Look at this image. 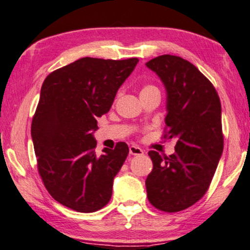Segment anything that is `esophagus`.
Instances as JSON below:
<instances>
[{
    "label": "esophagus",
    "mask_w": 250,
    "mask_h": 250,
    "mask_svg": "<svg viewBox=\"0 0 250 250\" xmlns=\"http://www.w3.org/2000/svg\"><path fill=\"white\" fill-rule=\"evenodd\" d=\"M130 154L131 155H143L144 151L138 146H131L130 147Z\"/></svg>",
    "instance_id": "34e87169"
}]
</instances>
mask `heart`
Segmentation results:
<instances>
[{
  "mask_svg": "<svg viewBox=\"0 0 250 250\" xmlns=\"http://www.w3.org/2000/svg\"><path fill=\"white\" fill-rule=\"evenodd\" d=\"M158 89L155 86H153V85H146L145 87H143L142 92L140 93H145V92H151V91H157Z\"/></svg>",
  "mask_w": 250,
  "mask_h": 250,
  "instance_id": "1",
  "label": "heart"
}]
</instances>
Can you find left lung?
<instances>
[{"label":"left lung","mask_w":250,"mask_h":250,"mask_svg":"<svg viewBox=\"0 0 250 250\" xmlns=\"http://www.w3.org/2000/svg\"><path fill=\"white\" fill-rule=\"evenodd\" d=\"M146 66L165 86V137L177 142L169 157L148 152L147 198L158 209L180 212L205 195L216 171L224 151L221 104L213 84L188 61L163 55Z\"/></svg>","instance_id":"left-lung-1"}]
</instances>
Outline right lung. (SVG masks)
<instances>
[{"mask_svg":"<svg viewBox=\"0 0 250 250\" xmlns=\"http://www.w3.org/2000/svg\"><path fill=\"white\" fill-rule=\"evenodd\" d=\"M138 58L84 57L51 72L43 82L32 118L31 138L38 172L50 195L81 213L101 209L112 195L113 179L128 146L95 152L97 117L110 111L117 91Z\"/></svg>","mask_w":250,"mask_h":250,"instance_id":"obj_1","label":"right lung"}]
</instances>
